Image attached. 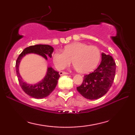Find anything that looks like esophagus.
Masks as SVG:
<instances>
[{"instance_id": "esophagus-1", "label": "esophagus", "mask_w": 135, "mask_h": 135, "mask_svg": "<svg viewBox=\"0 0 135 135\" xmlns=\"http://www.w3.org/2000/svg\"><path fill=\"white\" fill-rule=\"evenodd\" d=\"M60 74L61 75H65V74H69L68 73H66V72H63V71H61L60 72Z\"/></svg>"}]
</instances>
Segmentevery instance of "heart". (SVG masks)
<instances>
[{
    "label": "heart",
    "mask_w": 135,
    "mask_h": 135,
    "mask_svg": "<svg viewBox=\"0 0 135 135\" xmlns=\"http://www.w3.org/2000/svg\"><path fill=\"white\" fill-rule=\"evenodd\" d=\"M101 53L96 46L82 42H74L64 47L63 51H56L53 55L55 66L64 69L73 63L80 73H88L94 70L99 61Z\"/></svg>",
    "instance_id": "1"
}]
</instances>
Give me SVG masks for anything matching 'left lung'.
Masks as SVG:
<instances>
[{
  "label": "left lung",
  "mask_w": 135,
  "mask_h": 135,
  "mask_svg": "<svg viewBox=\"0 0 135 135\" xmlns=\"http://www.w3.org/2000/svg\"><path fill=\"white\" fill-rule=\"evenodd\" d=\"M115 69V62L112 57L103 53L101 64L93 73L84 75L82 84L77 87V91L86 99L100 98L111 87Z\"/></svg>",
  "instance_id": "1"
}]
</instances>
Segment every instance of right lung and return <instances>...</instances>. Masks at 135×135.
Segmentation results:
<instances>
[{
	"mask_svg": "<svg viewBox=\"0 0 135 135\" xmlns=\"http://www.w3.org/2000/svg\"><path fill=\"white\" fill-rule=\"evenodd\" d=\"M54 51V49L49 45H35L26 48L18 57L16 61V71L19 81L20 86L27 95L31 97L37 99H42L49 96L55 90L59 77H60L58 72L55 71L52 68H48L47 73L45 77L41 82L35 85L27 84L23 82L19 73V64L21 58L27 53H36L41 55L46 60L47 56L51 58V54Z\"/></svg>",
	"mask_w": 135,
	"mask_h": 135,
	"instance_id": "1",
	"label": "right lung"
}]
</instances>
